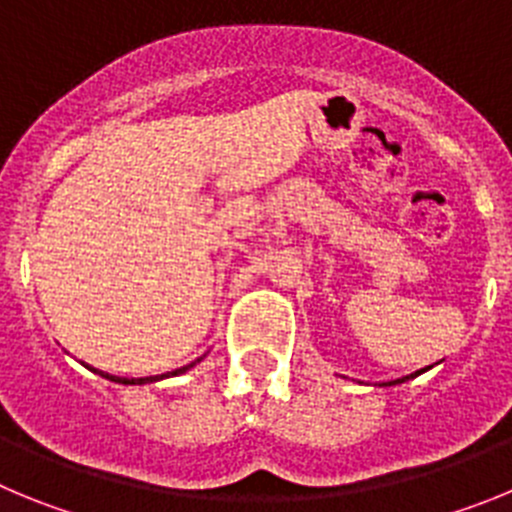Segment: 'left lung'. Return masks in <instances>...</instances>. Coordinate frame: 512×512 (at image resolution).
<instances>
[{
  "mask_svg": "<svg viewBox=\"0 0 512 512\" xmlns=\"http://www.w3.org/2000/svg\"><path fill=\"white\" fill-rule=\"evenodd\" d=\"M425 369H420V372H415V374H410V377H402V379H395V382H382V387H392V384H402V382H408V379H413V377H418V374H423Z\"/></svg>",
  "mask_w": 512,
  "mask_h": 512,
  "instance_id": "obj_1",
  "label": "left lung"
}]
</instances>
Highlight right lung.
<instances>
[{"instance_id": "obj_1", "label": "right lung", "mask_w": 512, "mask_h": 512, "mask_svg": "<svg viewBox=\"0 0 512 512\" xmlns=\"http://www.w3.org/2000/svg\"><path fill=\"white\" fill-rule=\"evenodd\" d=\"M202 359H197V361H192V364H187V366H182V369H174V372H169V374H158V377H138V379H128V377H115V374H107V372H99V369H94V366H87V369H92L94 374H99V377H104V379H110V382H117V384H148V382H158V379H166V377H176V374H184V372H189V369H192L194 364H200Z\"/></svg>"}]
</instances>
